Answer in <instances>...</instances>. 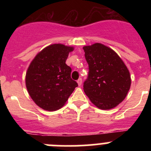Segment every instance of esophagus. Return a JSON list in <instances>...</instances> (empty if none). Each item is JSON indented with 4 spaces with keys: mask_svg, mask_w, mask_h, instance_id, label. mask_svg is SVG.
Here are the masks:
<instances>
[{
    "mask_svg": "<svg viewBox=\"0 0 151 151\" xmlns=\"http://www.w3.org/2000/svg\"><path fill=\"white\" fill-rule=\"evenodd\" d=\"M77 83H78L79 86H80V85H82V83H83V80H82L81 78H80L78 80H77Z\"/></svg>",
    "mask_w": 151,
    "mask_h": 151,
    "instance_id": "obj_1",
    "label": "esophagus"
}]
</instances>
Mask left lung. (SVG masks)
<instances>
[{"label":"left lung","instance_id":"1","mask_svg":"<svg viewBox=\"0 0 151 151\" xmlns=\"http://www.w3.org/2000/svg\"><path fill=\"white\" fill-rule=\"evenodd\" d=\"M88 74L83 89L93 104L110 109L123 101L131 86L127 67L115 51L99 43L83 47Z\"/></svg>","mask_w":151,"mask_h":151}]
</instances>
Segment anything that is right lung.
<instances>
[{
  "instance_id": "add662e5",
  "label": "right lung",
  "mask_w": 151,
  "mask_h": 151,
  "mask_svg": "<svg viewBox=\"0 0 151 151\" xmlns=\"http://www.w3.org/2000/svg\"><path fill=\"white\" fill-rule=\"evenodd\" d=\"M74 48L60 44L44 49L30 63L25 77L29 95L42 109L54 111L65 104L77 82L71 78V67L66 64Z\"/></svg>"
}]
</instances>
